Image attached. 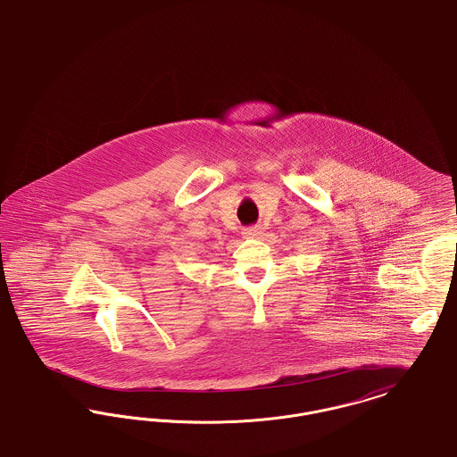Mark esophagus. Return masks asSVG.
Returning <instances> with one entry per match:
<instances>
[{"label": "esophagus", "mask_w": 457, "mask_h": 457, "mask_svg": "<svg viewBox=\"0 0 457 457\" xmlns=\"http://www.w3.org/2000/svg\"><path fill=\"white\" fill-rule=\"evenodd\" d=\"M244 237L247 239H260L262 236H264V228L262 225H254V227H249V228H244Z\"/></svg>", "instance_id": "esophagus-1"}]
</instances>
